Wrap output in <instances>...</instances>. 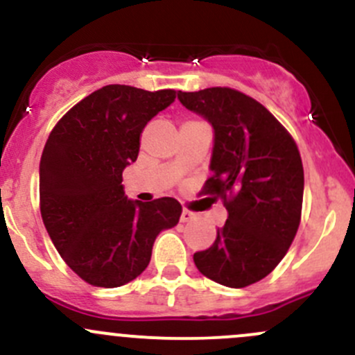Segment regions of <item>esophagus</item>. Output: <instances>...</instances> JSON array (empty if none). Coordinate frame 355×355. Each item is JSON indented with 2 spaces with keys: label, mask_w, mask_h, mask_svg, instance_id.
Segmentation results:
<instances>
[{
  "label": "esophagus",
  "mask_w": 355,
  "mask_h": 355,
  "mask_svg": "<svg viewBox=\"0 0 355 355\" xmlns=\"http://www.w3.org/2000/svg\"><path fill=\"white\" fill-rule=\"evenodd\" d=\"M193 220H196V214L195 211L188 210V208H184L181 214V222L182 224H188V222H193Z\"/></svg>",
  "instance_id": "34e87169"
}]
</instances>
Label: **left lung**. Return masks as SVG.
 Returning a JSON list of instances; mask_svg holds the SVG:
<instances>
[{
  "mask_svg": "<svg viewBox=\"0 0 355 355\" xmlns=\"http://www.w3.org/2000/svg\"><path fill=\"white\" fill-rule=\"evenodd\" d=\"M214 128L211 178L227 220L208 250L193 254L205 277L241 288L265 279L286 257L301 222L304 171L288 131L253 97L227 87L178 94Z\"/></svg>",
  "mask_w": 355,
  "mask_h": 355,
  "instance_id": "obj_1",
  "label": "left lung"
}]
</instances>
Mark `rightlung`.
Wrapping results in <instances>:
<instances>
[{"mask_svg":"<svg viewBox=\"0 0 355 355\" xmlns=\"http://www.w3.org/2000/svg\"><path fill=\"white\" fill-rule=\"evenodd\" d=\"M176 90L105 85L73 105L51 131L39 166L41 215L64 263L87 284L119 287L148 266L155 237L181 217L178 200H128L124 167L140 135Z\"/></svg>","mask_w":355,"mask_h":355,"instance_id":"obj_1","label":"right lung"}]
</instances>
